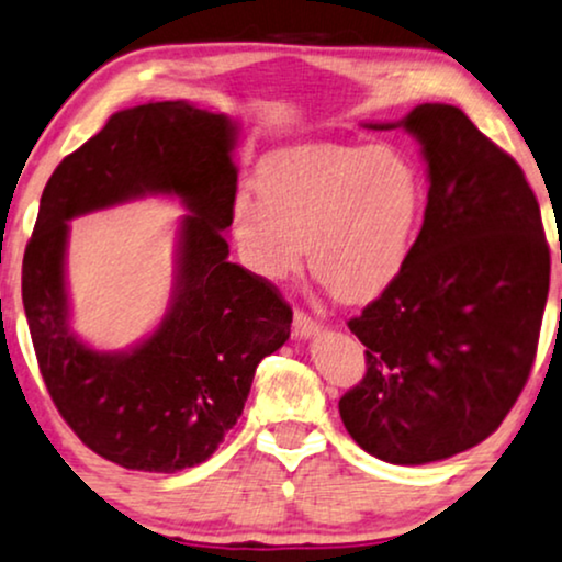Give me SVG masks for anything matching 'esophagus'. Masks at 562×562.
<instances>
[{
    "mask_svg": "<svg viewBox=\"0 0 562 562\" xmlns=\"http://www.w3.org/2000/svg\"><path fill=\"white\" fill-rule=\"evenodd\" d=\"M292 328H294V336L296 338H310V336H315L317 330H321V323H317L313 315H307V313H302V310H296Z\"/></svg>",
    "mask_w": 562,
    "mask_h": 562,
    "instance_id": "obj_1",
    "label": "esophagus"
}]
</instances>
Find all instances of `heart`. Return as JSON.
Segmentation results:
<instances>
[{
  "label": "heart",
  "instance_id": "obj_1",
  "mask_svg": "<svg viewBox=\"0 0 562 562\" xmlns=\"http://www.w3.org/2000/svg\"><path fill=\"white\" fill-rule=\"evenodd\" d=\"M258 195L239 192L232 239L266 281L310 270L341 302H367L404 270L422 221V182L398 150L315 143L266 158Z\"/></svg>",
  "mask_w": 562,
  "mask_h": 562
}]
</instances>
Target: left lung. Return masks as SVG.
Listing matches in <instances>:
<instances>
[{"label":"left lung","instance_id":"1","mask_svg":"<svg viewBox=\"0 0 562 562\" xmlns=\"http://www.w3.org/2000/svg\"><path fill=\"white\" fill-rule=\"evenodd\" d=\"M370 127L417 137L429 192L404 270L349 321L367 346V372L338 412L367 453L417 467L490 438L521 396L550 292V247L521 166L461 109L422 103Z\"/></svg>","mask_w":562,"mask_h":562}]
</instances>
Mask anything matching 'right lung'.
<instances>
[{"mask_svg": "<svg viewBox=\"0 0 562 562\" xmlns=\"http://www.w3.org/2000/svg\"><path fill=\"white\" fill-rule=\"evenodd\" d=\"M237 124L187 101L116 112L44 187L23 258V307L38 370L61 419L90 450L137 472L175 474L216 453L237 425L260 359L292 334L276 286L228 262ZM145 194H177L170 310L145 342L95 352L68 325L66 221Z\"/></svg>", "mask_w": 562, "mask_h": 562, "instance_id": "1", "label": "right lung"}]
</instances>
